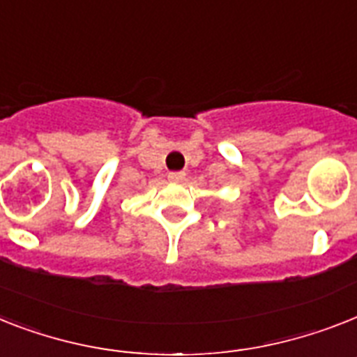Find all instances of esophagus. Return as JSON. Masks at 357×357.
<instances>
[{
  "instance_id": "obj_1",
  "label": "esophagus",
  "mask_w": 357,
  "mask_h": 357,
  "mask_svg": "<svg viewBox=\"0 0 357 357\" xmlns=\"http://www.w3.org/2000/svg\"><path fill=\"white\" fill-rule=\"evenodd\" d=\"M170 181H183L185 172H169Z\"/></svg>"
}]
</instances>
